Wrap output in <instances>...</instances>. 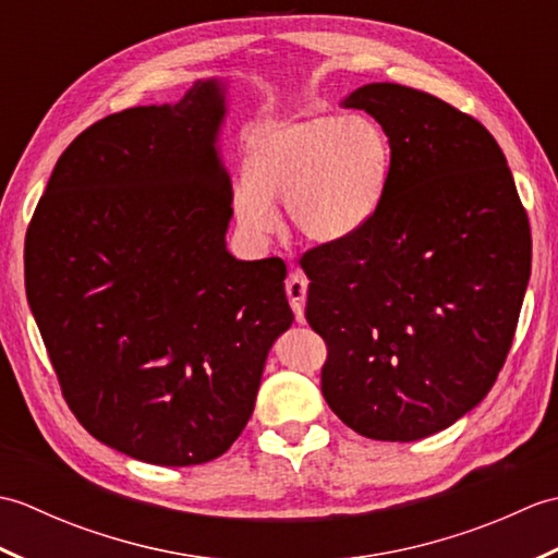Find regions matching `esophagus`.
Returning a JSON list of instances; mask_svg holds the SVG:
<instances>
[{"instance_id": "obj_1", "label": "esophagus", "mask_w": 558, "mask_h": 558, "mask_svg": "<svg viewBox=\"0 0 558 558\" xmlns=\"http://www.w3.org/2000/svg\"><path fill=\"white\" fill-rule=\"evenodd\" d=\"M306 288H310V280H306L304 272L300 270H292L290 278L286 282V292H288V300L294 316H298V322H304V302H306Z\"/></svg>"}]
</instances>
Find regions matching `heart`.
Wrapping results in <instances>:
<instances>
[{
	"label": "heart",
	"mask_w": 558,
	"mask_h": 558,
	"mask_svg": "<svg viewBox=\"0 0 558 558\" xmlns=\"http://www.w3.org/2000/svg\"><path fill=\"white\" fill-rule=\"evenodd\" d=\"M246 177L232 210L246 240L268 242L280 228L276 196L304 240L338 244L372 222L384 204L393 148L369 117L300 114L246 134Z\"/></svg>",
	"instance_id": "1"
}]
</instances>
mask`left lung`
Masks as SVG:
<instances>
[{
  "label": "left lung",
  "instance_id": "8db88e82",
  "mask_svg": "<svg viewBox=\"0 0 558 558\" xmlns=\"http://www.w3.org/2000/svg\"><path fill=\"white\" fill-rule=\"evenodd\" d=\"M384 126L393 168L372 222L302 256L306 322L326 340L322 390L350 429L417 441L489 393L530 280L527 213L494 136L398 83L340 102Z\"/></svg>",
  "mask_w": 558,
  "mask_h": 558
}]
</instances>
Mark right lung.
<instances>
[{"label":"right lung","mask_w":558,"mask_h":558,"mask_svg":"<svg viewBox=\"0 0 558 558\" xmlns=\"http://www.w3.org/2000/svg\"><path fill=\"white\" fill-rule=\"evenodd\" d=\"M228 83L105 117L71 141L26 232V294L62 393L90 436L165 468L222 456L292 326L280 258L225 234Z\"/></svg>","instance_id":"add662e5"}]
</instances>
